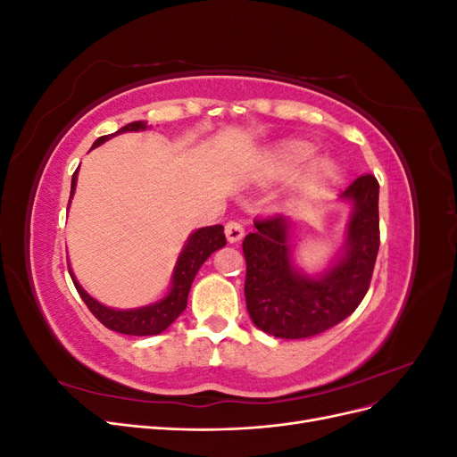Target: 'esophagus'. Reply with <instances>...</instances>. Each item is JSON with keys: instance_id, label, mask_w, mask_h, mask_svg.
<instances>
[{"instance_id": "obj_1", "label": "esophagus", "mask_w": 457, "mask_h": 457, "mask_svg": "<svg viewBox=\"0 0 457 457\" xmlns=\"http://www.w3.org/2000/svg\"><path fill=\"white\" fill-rule=\"evenodd\" d=\"M244 227L238 223V220H228V223L225 225V234H227V240L230 244H237L244 238Z\"/></svg>"}]
</instances>
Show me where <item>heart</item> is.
<instances>
[{
	"label": "heart",
	"mask_w": 457,
	"mask_h": 457,
	"mask_svg": "<svg viewBox=\"0 0 457 457\" xmlns=\"http://www.w3.org/2000/svg\"><path fill=\"white\" fill-rule=\"evenodd\" d=\"M314 152L316 148L305 141L286 143L280 148L274 150L269 163V171L272 177H278V179L295 175L301 168H305V165L314 158ZM336 171H337V165L334 163V160L318 158L309 165L307 173L303 175L301 187L307 190L322 188L324 185L329 183V179L336 175Z\"/></svg>",
	"instance_id": "heart-1"
}]
</instances>
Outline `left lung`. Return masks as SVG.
I'll list each match as a JSON object with an SVG mask.
<instances>
[{
    "label": "left lung",
    "mask_w": 457,
    "mask_h": 457,
    "mask_svg": "<svg viewBox=\"0 0 457 457\" xmlns=\"http://www.w3.org/2000/svg\"><path fill=\"white\" fill-rule=\"evenodd\" d=\"M353 212L345 245L331 265L311 276L295 267L292 220H255L244 238L245 305L253 324L282 339L322 334L345 320L364 299L379 250V183L362 175L341 192Z\"/></svg>",
    "instance_id": "obj_1"
}]
</instances>
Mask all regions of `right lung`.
<instances>
[{"mask_svg":"<svg viewBox=\"0 0 457 457\" xmlns=\"http://www.w3.org/2000/svg\"><path fill=\"white\" fill-rule=\"evenodd\" d=\"M148 126L146 121H133L123 126L112 135H104L99 137L93 143L95 146H101L112 137L126 133V131H145ZM76 183H78V171L72 175V187H71V202L76 192ZM68 202V205H71ZM227 244L223 225H213V227H202L195 230L185 242L181 253L177 257L175 269L171 274V287L170 292L165 294L160 301L150 303V305L145 307H137V309H112L106 307L103 303L91 297L84 287L79 286L76 280V276L71 269L72 282L78 289L79 297L84 299L87 309L95 314L96 320L104 324L108 329L118 331V334H126V336H158L163 329H168L177 318L187 309V299L190 286L195 282V276L200 270V267L205 262V259L210 257L213 252L220 250Z\"/></svg>","mask_w":457,"mask_h":457,"instance_id":"1","label":"right lung"}]
</instances>
